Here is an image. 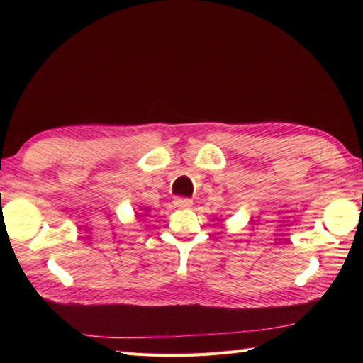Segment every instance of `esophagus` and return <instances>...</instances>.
<instances>
[{
  "label": "esophagus",
  "mask_w": 363,
  "mask_h": 363,
  "mask_svg": "<svg viewBox=\"0 0 363 363\" xmlns=\"http://www.w3.org/2000/svg\"><path fill=\"white\" fill-rule=\"evenodd\" d=\"M174 204L177 207H189L192 204V200L191 199H182V196H179V199L174 200Z\"/></svg>",
  "instance_id": "obj_1"
}]
</instances>
